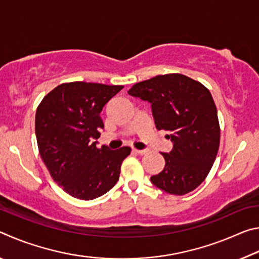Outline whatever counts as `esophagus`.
Instances as JSON below:
<instances>
[{
	"label": "esophagus",
	"mask_w": 259,
	"mask_h": 259,
	"mask_svg": "<svg viewBox=\"0 0 259 259\" xmlns=\"http://www.w3.org/2000/svg\"><path fill=\"white\" fill-rule=\"evenodd\" d=\"M135 153H137V154H140V155H143V154H145V153L147 152L146 150H136V148H134L133 150Z\"/></svg>",
	"instance_id": "34e87169"
}]
</instances>
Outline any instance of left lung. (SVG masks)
Returning a JSON list of instances; mask_svg holds the SVG:
<instances>
[{
	"instance_id": "obj_1",
	"label": "left lung",
	"mask_w": 259,
	"mask_h": 259,
	"mask_svg": "<svg viewBox=\"0 0 259 259\" xmlns=\"http://www.w3.org/2000/svg\"><path fill=\"white\" fill-rule=\"evenodd\" d=\"M151 104L157 130H165L172 150L162 153L165 164L151 177L169 194L184 195L207 177L216 159L221 130L210 91L183 74H165L139 82L128 91Z\"/></svg>"
}]
</instances>
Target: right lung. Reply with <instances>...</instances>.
I'll list each match as a JSON object with an SVG mask.
<instances>
[{"mask_svg": "<svg viewBox=\"0 0 259 259\" xmlns=\"http://www.w3.org/2000/svg\"><path fill=\"white\" fill-rule=\"evenodd\" d=\"M122 85L71 82L56 87L38 105L35 116L38 151L51 177L80 200H94L119 181L131 148L97 147L100 112Z\"/></svg>", "mask_w": 259, "mask_h": 259, "instance_id": "add662e5", "label": "right lung"}]
</instances>
